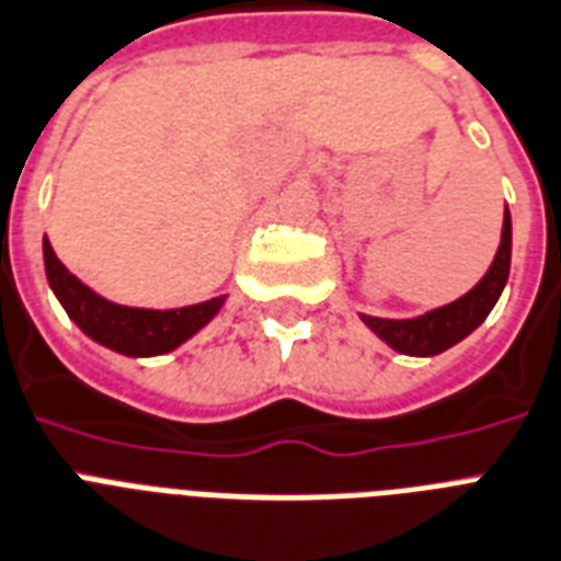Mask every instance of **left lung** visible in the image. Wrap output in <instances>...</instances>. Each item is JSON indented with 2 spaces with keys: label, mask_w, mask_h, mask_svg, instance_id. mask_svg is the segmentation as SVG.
Masks as SVG:
<instances>
[{
  "label": "left lung",
  "mask_w": 561,
  "mask_h": 561,
  "mask_svg": "<svg viewBox=\"0 0 561 561\" xmlns=\"http://www.w3.org/2000/svg\"><path fill=\"white\" fill-rule=\"evenodd\" d=\"M510 263H512V216L510 207L503 210V231L501 245L494 254L492 266L480 277L474 289L459 295L457 301L427 310L424 316H412V319H380V316H366L359 312V319L366 324L377 340L398 354L407 357H436L442 351L454 348L462 342L468 333H474L492 312V307L501 298L503 286L510 280Z\"/></svg>",
  "instance_id": "1"
}]
</instances>
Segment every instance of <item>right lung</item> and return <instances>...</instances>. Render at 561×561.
I'll use <instances>...</instances> for the list:
<instances>
[{"label":"right lung","mask_w":561,"mask_h":561,"mask_svg":"<svg viewBox=\"0 0 561 561\" xmlns=\"http://www.w3.org/2000/svg\"><path fill=\"white\" fill-rule=\"evenodd\" d=\"M43 266L51 293L67 310V316L84 330L87 336L123 357H160L181 348L198 330L210 324L228 301V295H216L210 301L190 304L178 310H149V307H125L107 301L104 295L81 284L51 251V242L43 240Z\"/></svg>","instance_id":"1"}]
</instances>
